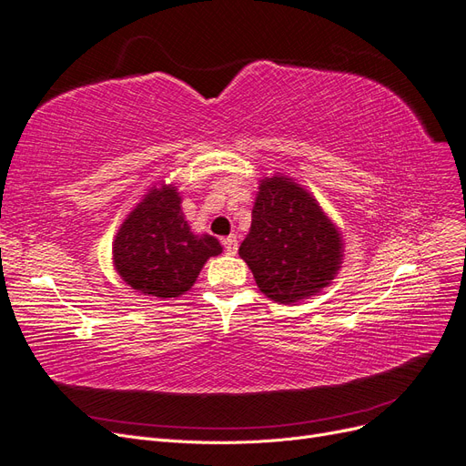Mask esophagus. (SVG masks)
<instances>
[{
	"label": "esophagus",
	"mask_w": 466,
	"mask_h": 466,
	"mask_svg": "<svg viewBox=\"0 0 466 466\" xmlns=\"http://www.w3.org/2000/svg\"><path fill=\"white\" fill-rule=\"evenodd\" d=\"M223 247H225V252H228V255H237V248H238L237 235H229L228 238H225Z\"/></svg>",
	"instance_id": "34e87169"
}]
</instances>
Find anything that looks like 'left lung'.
Here are the masks:
<instances>
[{
	"mask_svg": "<svg viewBox=\"0 0 466 466\" xmlns=\"http://www.w3.org/2000/svg\"><path fill=\"white\" fill-rule=\"evenodd\" d=\"M238 255L266 298L298 303L330 284L342 238L311 194L276 175L262 180Z\"/></svg>",
	"mask_w": 466,
	"mask_h": 466,
	"instance_id": "8db88e82",
	"label": "left lung"
}]
</instances>
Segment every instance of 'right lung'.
<instances>
[{
    "instance_id": "1",
    "label": "right lung",
    "mask_w": 466,
    "mask_h": 466,
    "mask_svg": "<svg viewBox=\"0 0 466 466\" xmlns=\"http://www.w3.org/2000/svg\"><path fill=\"white\" fill-rule=\"evenodd\" d=\"M221 245L211 235H194L175 187L151 188L126 218L112 257L126 284L153 298H178L192 288Z\"/></svg>"
}]
</instances>
